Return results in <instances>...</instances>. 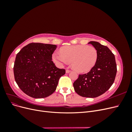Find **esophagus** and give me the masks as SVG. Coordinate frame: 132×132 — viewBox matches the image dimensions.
<instances>
[{
    "instance_id": "1",
    "label": "esophagus",
    "mask_w": 132,
    "mask_h": 132,
    "mask_svg": "<svg viewBox=\"0 0 132 132\" xmlns=\"http://www.w3.org/2000/svg\"><path fill=\"white\" fill-rule=\"evenodd\" d=\"M70 71V70L69 69H66V73H69Z\"/></svg>"
}]
</instances>
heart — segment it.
<instances>
[{
  "label": "heart",
  "instance_id": "1",
  "mask_svg": "<svg viewBox=\"0 0 132 132\" xmlns=\"http://www.w3.org/2000/svg\"><path fill=\"white\" fill-rule=\"evenodd\" d=\"M98 52L93 46L85 45L70 46L63 47L61 53L53 54V61L59 65L67 64L71 62L73 69L80 73L90 70L95 65Z\"/></svg>",
  "mask_w": 132,
  "mask_h": 132
}]
</instances>
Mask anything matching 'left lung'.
<instances>
[{
  "label": "left lung",
  "mask_w": 132,
  "mask_h": 132,
  "mask_svg": "<svg viewBox=\"0 0 132 132\" xmlns=\"http://www.w3.org/2000/svg\"><path fill=\"white\" fill-rule=\"evenodd\" d=\"M89 43L97 51V62L89 72L79 74L73 86L75 91L81 96L94 98L110 88L117 70L114 55L109 48L95 41Z\"/></svg>",
  "instance_id": "left-lung-1"
}]
</instances>
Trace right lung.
Returning <instances> with one entry per match:
<instances>
[{
  "label": "right lung",
  "instance_id": "right-lung-1",
  "mask_svg": "<svg viewBox=\"0 0 132 132\" xmlns=\"http://www.w3.org/2000/svg\"><path fill=\"white\" fill-rule=\"evenodd\" d=\"M56 45L31 43L17 54L14 65L15 81L23 93L35 98H45L56 90L59 78L65 74L52 61Z\"/></svg>",
  "mask_w": 132,
  "mask_h": 132
}]
</instances>
